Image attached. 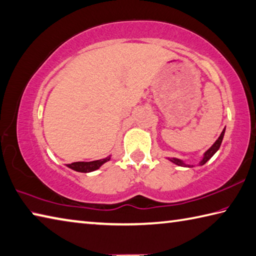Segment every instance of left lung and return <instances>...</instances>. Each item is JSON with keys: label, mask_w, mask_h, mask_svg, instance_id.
Returning <instances> with one entry per match:
<instances>
[{"label": "left lung", "mask_w": 256, "mask_h": 256, "mask_svg": "<svg viewBox=\"0 0 256 256\" xmlns=\"http://www.w3.org/2000/svg\"><path fill=\"white\" fill-rule=\"evenodd\" d=\"M225 130H226V128L222 130V132L220 133V136H218V138L217 140L215 141V143L212 144V146L208 148V150L204 153L202 154V160L199 161V166H204L206 164V162L210 159V158L215 154V153L220 150V144H222V138H224V134H225ZM166 159H168L170 162H172V164H176V166H186V168H192V166H194V164H186V161H184V160H181V159H178V158H166Z\"/></svg>", "instance_id": "8db88e82"}]
</instances>
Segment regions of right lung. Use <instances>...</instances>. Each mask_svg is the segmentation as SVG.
<instances>
[{
	"label": "right lung",
	"instance_id": "add662e5",
	"mask_svg": "<svg viewBox=\"0 0 256 256\" xmlns=\"http://www.w3.org/2000/svg\"><path fill=\"white\" fill-rule=\"evenodd\" d=\"M110 156H108L104 158V159H100V160H95V161H90V162H74V164H67L68 168H70L74 171H77V172H84V174H87V172H92V171H95L97 169H100L102 166L106 162L110 160Z\"/></svg>",
	"mask_w": 256,
	"mask_h": 256
}]
</instances>
